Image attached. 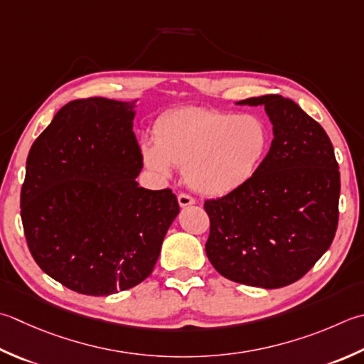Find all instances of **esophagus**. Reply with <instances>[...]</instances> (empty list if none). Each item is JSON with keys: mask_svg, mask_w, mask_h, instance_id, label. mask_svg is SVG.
<instances>
[{"mask_svg": "<svg viewBox=\"0 0 364 364\" xmlns=\"http://www.w3.org/2000/svg\"><path fill=\"white\" fill-rule=\"evenodd\" d=\"M178 203H180V206H189V205H194L196 203V198L191 197L188 194H178Z\"/></svg>", "mask_w": 364, "mask_h": 364, "instance_id": "esophagus-1", "label": "esophagus"}]
</instances>
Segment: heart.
Returning <instances> with one entry per match:
<instances>
[{
  "instance_id": "obj_1",
  "label": "heart",
  "mask_w": 364,
  "mask_h": 364,
  "mask_svg": "<svg viewBox=\"0 0 364 364\" xmlns=\"http://www.w3.org/2000/svg\"><path fill=\"white\" fill-rule=\"evenodd\" d=\"M269 141L272 135L259 117L184 107L158 119L154 144L145 141L141 156L154 172L167 176L172 166L184 168L192 189L220 197L252 180L267 158Z\"/></svg>"
}]
</instances>
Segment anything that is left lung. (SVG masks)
<instances>
[{
  "instance_id": "obj_1",
  "label": "left lung",
  "mask_w": 364,
  "mask_h": 364,
  "mask_svg": "<svg viewBox=\"0 0 364 364\" xmlns=\"http://www.w3.org/2000/svg\"><path fill=\"white\" fill-rule=\"evenodd\" d=\"M238 104L265 105L274 139L246 186L205 202V251L227 279L286 287L301 279L333 243L339 166L323 127L291 99L267 95Z\"/></svg>"
}]
</instances>
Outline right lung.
<instances>
[{"label": "right lung", "instance_id": "1", "mask_svg": "<svg viewBox=\"0 0 364 364\" xmlns=\"http://www.w3.org/2000/svg\"><path fill=\"white\" fill-rule=\"evenodd\" d=\"M134 104L105 97L61 107L30 149L20 192L26 245L42 272L78 294L104 296L151 274L180 205L149 191L132 131Z\"/></svg>", "mask_w": 364, "mask_h": 364}]
</instances>
